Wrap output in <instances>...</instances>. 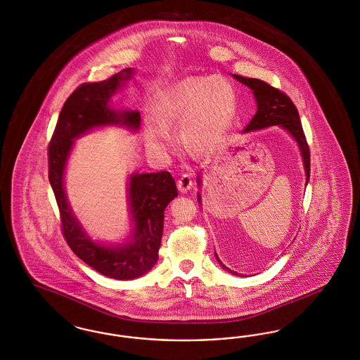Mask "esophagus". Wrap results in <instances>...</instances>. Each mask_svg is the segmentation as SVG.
Masks as SVG:
<instances>
[{
  "mask_svg": "<svg viewBox=\"0 0 360 360\" xmlns=\"http://www.w3.org/2000/svg\"><path fill=\"white\" fill-rule=\"evenodd\" d=\"M176 186L181 193H188L193 186V181L190 178V174H182L181 178L176 181Z\"/></svg>",
  "mask_w": 360,
  "mask_h": 360,
  "instance_id": "obj_1",
  "label": "esophagus"
}]
</instances>
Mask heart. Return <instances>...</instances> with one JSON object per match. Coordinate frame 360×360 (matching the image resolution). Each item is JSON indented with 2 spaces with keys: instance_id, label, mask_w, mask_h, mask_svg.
Instances as JSON below:
<instances>
[{
  "instance_id": "1",
  "label": "heart",
  "mask_w": 360,
  "mask_h": 360,
  "mask_svg": "<svg viewBox=\"0 0 360 360\" xmlns=\"http://www.w3.org/2000/svg\"><path fill=\"white\" fill-rule=\"evenodd\" d=\"M232 85L219 77H190L169 87L156 103V119L146 124L147 141L155 148L172 144L170 128H181V139L191 153L213 150L236 117Z\"/></svg>"
}]
</instances>
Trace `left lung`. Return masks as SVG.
Returning a JSON list of instances; mask_svg holds the SVG:
<instances>
[{
	"instance_id": "obj_1",
	"label": "left lung",
	"mask_w": 360,
	"mask_h": 360,
	"mask_svg": "<svg viewBox=\"0 0 360 360\" xmlns=\"http://www.w3.org/2000/svg\"><path fill=\"white\" fill-rule=\"evenodd\" d=\"M233 78H236L243 85L248 86L254 91V96L257 100V113L243 132L244 134L252 132V131L263 129V128L273 127V125H279V127L285 128L291 136L294 137V140L298 143V147H300L301 155H302V160H304V166H305L307 184H308L309 176H310V151H309L307 137H305L304 129H302V124L300 120L298 110L291 101L290 97L286 96L283 91H281L274 86H271L264 81L257 79V78H245V77L236 75V74H233ZM200 184H201V178L198 176V185ZM198 201H201L200 195H198ZM214 255L219 260V263L221 264V267L226 271H229L231 274L240 275L229 270L228 267H225L216 252H214ZM241 276H244V275H241Z\"/></svg>"
}]
</instances>
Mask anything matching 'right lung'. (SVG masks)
Instances as JSON below:
<instances>
[{"label": "right lung", "mask_w": 360, "mask_h": 360, "mask_svg": "<svg viewBox=\"0 0 360 360\" xmlns=\"http://www.w3.org/2000/svg\"><path fill=\"white\" fill-rule=\"evenodd\" d=\"M132 75L134 69L129 68L101 82L78 86L63 105L49 144V179L60 213L62 233L77 257L113 279H134L154 267L163 233L165 209L178 195L175 181L169 172L134 174L128 188L135 223L132 239L109 247L90 239L72 214L63 188V175L74 139L101 125L121 124L132 129L139 128L137 110L109 108L113 93Z\"/></svg>", "instance_id": "right-lung-1"}]
</instances>
